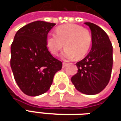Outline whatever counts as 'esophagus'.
Masks as SVG:
<instances>
[{
  "mask_svg": "<svg viewBox=\"0 0 121 121\" xmlns=\"http://www.w3.org/2000/svg\"><path fill=\"white\" fill-rule=\"evenodd\" d=\"M67 65H68V64H66V63H63V64H62V67H63V68H65Z\"/></svg>",
  "mask_w": 121,
  "mask_h": 121,
  "instance_id": "1",
  "label": "esophagus"
}]
</instances>
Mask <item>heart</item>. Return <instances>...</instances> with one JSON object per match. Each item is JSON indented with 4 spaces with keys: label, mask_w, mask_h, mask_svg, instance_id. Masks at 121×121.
I'll list each match as a JSON object with an SVG mask.
<instances>
[{
    "label": "heart",
    "mask_w": 121,
    "mask_h": 121,
    "mask_svg": "<svg viewBox=\"0 0 121 121\" xmlns=\"http://www.w3.org/2000/svg\"><path fill=\"white\" fill-rule=\"evenodd\" d=\"M92 38L87 29L78 24H65L58 26L55 34L46 37V46L50 53L57 55L64 45L66 49L61 57L64 60H71L76 57L81 58L87 53L92 45Z\"/></svg>",
    "instance_id": "heart-1"
}]
</instances>
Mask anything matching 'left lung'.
I'll use <instances>...</instances> for the list:
<instances>
[{
	"instance_id": "obj_1",
	"label": "left lung",
	"mask_w": 121,
	"mask_h": 121,
	"mask_svg": "<svg viewBox=\"0 0 121 121\" xmlns=\"http://www.w3.org/2000/svg\"><path fill=\"white\" fill-rule=\"evenodd\" d=\"M92 34V48L83 60L77 62L78 72L71 82L79 92L93 95L108 85L113 66V47L106 32L97 25L85 22Z\"/></svg>"
}]
</instances>
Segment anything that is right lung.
I'll use <instances>...</instances> for the list:
<instances>
[{
  "label": "right lung",
  "instance_id": "right-lung-1",
  "mask_svg": "<svg viewBox=\"0 0 121 121\" xmlns=\"http://www.w3.org/2000/svg\"><path fill=\"white\" fill-rule=\"evenodd\" d=\"M54 23L36 21L22 27L11 45L10 66L14 80L29 96H38L50 87L61 61L55 58L46 46V37Z\"/></svg>",
  "mask_w": 121,
  "mask_h": 121
}]
</instances>
